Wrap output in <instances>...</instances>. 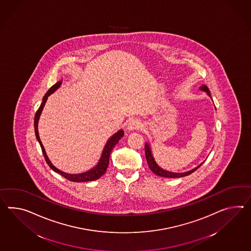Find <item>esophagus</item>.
Instances as JSON below:
<instances>
[{"instance_id":"esophagus-1","label":"esophagus","mask_w":251,"mask_h":251,"mask_svg":"<svg viewBox=\"0 0 251 251\" xmlns=\"http://www.w3.org/2000/svg\"><path fill=\"white\" fill-rule=\"evenodd\" d=\"M141 127V123L138 120H131L128 123V128L129 129H138Z\"/></svg>"}]
</instances>
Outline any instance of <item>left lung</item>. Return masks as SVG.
Wrapping results in <instances>:
<instances>
[{
    "instance_id": "8db88e82",
    "label": "left lung",
    "mask_w": 251,
    "mask_h": 251,
    "mask_svg": "<svg viewBox=\"0 0 251 251\" xmlns=\"http://www.w3.org/2000/svg\"><path fill=\"white\" fill-rule=\"evenodd\" d=\"M201 90L202 91H204V92H207L208 93V95L210 96V93H209V90H208V87L206 85H202L201 87ZM145 155H146V159H147L148 165L150 167V169H151V171H152L154 174H156V175H158L159 177H185V176H188V175H190L191 174L192 172H194V171H197L201 166L203 164V162H202L200 166H198V167H196L195 169H193V170H191L190 171H187V172H183V173H175V172H171V171H165V170H163V169H161L160 167L158 166V164L156 163V161L154 160V158H153L152 154H151V149H150V145L146 143V145H145Z\"/></svg>"
}]
</instances>
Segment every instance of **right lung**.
<instances>
[{
  "label": "right lung",
  "mask_w": 251,
  "mask_h": 251,
  "mask_svg": "<svg viewBox=\"0 0 251 251\" xmlns=\"http://www.w3.org/2000/svg\"><path fill=\"white\" fill-rule=\"evenodd\" d=\"M61 84V81H58L57 83H55L54 85L51 86L50 88L49 91L46 92V94L44 95V97L43 99V102L41 104V106L39 107V109L35 113V117H34V131H35V135H36L37 141H39L41 148H42V151H43V156H44V159L46 160L47 164L49 165L50 168L53 171H55L57 173H59L60 175H61L62 177L67 178L71 181H74V182H85V181H92V180H95V179H98L100 177H101L103 175L104 173L107 171V168L109 166V162H110V155L111 153V151L113 150V148L115 147L117 143L119 142V141L121 140V138H123V130L121 129L119 130L117 133L113 135L111 138H110L109 141H107V144L105 145L104 147L103 151L101 154V157L100 159L99 160V163L97 164L96 167H94L92 170H90L87 172L84 173H80V174H68L65 172H62V171L58 170L57 168H55L54 166L51 164V162L50 161V159H48L46 152H45V150L43 148V143L40 140V137H39V133H38V121H39V118L40 115L42 113V110L43 109V106L47 100L48 96L50 95L53 92H55L56 90L60 87Z\"/></svg>",
  "instance_id": "right-lung-1"
}]
</instances>
